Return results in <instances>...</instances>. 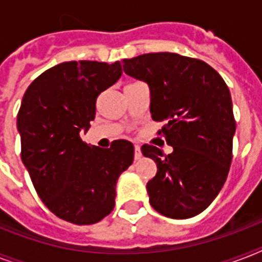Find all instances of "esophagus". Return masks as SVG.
<instances>
[{
    "mask_svg": "<svg viewBox=\"0 0 262 262\" xmlns=\"http://www.w3.org/2000/svg\"><path fill=\"white\" fill-rule=\"evenodd\" d=\"M141 156H143V154H141V149H140L139 145H136L135 147V160L141 159Z\"/></svg>",
    "mask_w": 262,
    "mask_h": 262,
    "instance_id": "1",
    "label": "esophagus"
}]
</instances>
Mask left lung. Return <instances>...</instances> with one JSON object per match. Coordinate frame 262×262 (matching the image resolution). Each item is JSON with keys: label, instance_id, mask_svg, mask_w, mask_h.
Instances as JSON below:
<instances>
[{"label": "left lung", "instance_id": "1", "mask_svg": "<svg viewBox=\"0 0 262 262\" xmlns=\"http://www.w3.org/2000/svg\"><path fill=\"white\" fill-rule=\"evenodd\" d=\"M123 72L151 90L154 121L172 152L141 147L158 172L147 183L152 208L171 219L199 215L219 194L232 160L235 118L227 84L201 59L149 53L122 61Z\"/></svg>", "mask_w": 262, "mask_h": 262}]
</instances>
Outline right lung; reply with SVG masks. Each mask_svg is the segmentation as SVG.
<instances>
[{
	"label": "right lung",
	"instance_id": "obj_1",
	"mask_svg": "<svg viewBox=\"0 0 262 262\" xmlns=\"http://www.w3.org/2000/svg\"><path fill=\"white\" fill-rule=\"evenodd\" d=\"M122 75L121 63L71 61L30 84L17 114L21 160L43 204L69 223L94 224L115 205L117 179L133 163L135 148L115 140L90 147L80 137L96 113V99Z\"/></svg>",
	"mask_w": 262,
	"mask_h": 262
}]
</instances>
